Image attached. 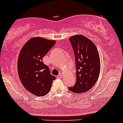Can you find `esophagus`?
Instances as JSON below:
<instances>
[{
	"mask_svg": "<svg viewBox=\"0 0 123 123\" xmlns=\"http://www.w3.org/2000/svg\"><path fill=\"white\" fill-rule=\"evenodd\" d=\"M62 76V74H59V75L57 76V78H61Z\"/></svg>",
	"mask_w": 123,
	"mask_h": 123,
	"instance_id": "34e87169",
	"label": "esophagus"
}]
</instances>
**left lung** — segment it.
Wrapping results in <instances>:
<instances>
[{"instance_id": "8db88e82", "label": "left lung", "mask_w": 123, "mask_h": 123, "mask_svg": "<svg viewBox=\"0 0 123 123\" xmlns=\"http://www.w3.org/2000/svg\"><path fill=\"white\" fill-rule=\"evenodd\" d=\"M69 41L75 57L76 81L74 85L68 88L76 93H85L94 86L98 78L99 55L96 46L85 36H73Z\"/></svg>"}]
</instances>
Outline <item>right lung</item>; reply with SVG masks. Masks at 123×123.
Here are the masks:
<instances>
[{"label": "right lung", "instance_id": "add662e5", "mask_svg": "<svg viewBox=\"0 0 123 123\" xmlns=\"http://www.w3.org/2000/svg\"><path fill=\"white\" fill-rule=\"evenodd\" d=\"M55 43L54 40L33 38L24 45L19 55L18 71L20 80L27 90L38 97L47 94L55 79L42 61Z\"/></svg>", "mask_w": 123, "mask_h": 123}]
</instances>
